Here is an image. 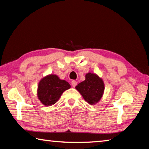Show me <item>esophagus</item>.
Returning a JSON list of instances; mask_svg holds the SVG:
<instances>
[{"mask_svg": "<svg viewBox=\"0 0 149 149\" xmlns=\"http://www.w3.org/2000/svg\"><path fill=\"white\" fill-rule=\"evenodd\" d=\"M71 84L72 86V87H75L77 84V82L75 81V80H72V81L71 82Z\"/></svg>", "mask_w": 149, "mask_h": 149, "instance_id": "esophagus-1", "label": "esophagus"}]
</instances>
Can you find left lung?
I'll return each mask as SVG.
<instances>
[{
    "instance_id": "1",
    "label": "left lung",
    "mask_w": 149,
    "mask_h": 149,
    "mask_svg": "<svg viewBox=\"0 0 149 149\" xmlns=\"http://www.w3.org/2000/svg\"><path fill=\"white\" fill-rule=\"evenodd\" d=\"M85 80L76 86V90L90 104L95 105L100 102L105 91L103 80L99 75L93 72H88L85 75Z\"/></svg>"
}]
</instances>
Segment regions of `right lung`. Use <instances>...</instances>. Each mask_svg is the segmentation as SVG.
Returning a JSON list of instances; mask_svg holds the SVG:
<instances>
[{"instance_id": "add662e5", "label": "right lung", "mask_w": 149, "mask_h": 149, "mask_svg": "<svg viewBox=\"0 0 149 149\" xmlns=\"http://www.w3.org/2000/svg\"><path fill=\"white\" fill-rule=\"evenodd\" d=\"M69 88L70 85L66 80L60 79L56 74H50L39 81L36 95L42 104L49 107L56 103L62 93Z\"/></svg>"}]
</instances>
